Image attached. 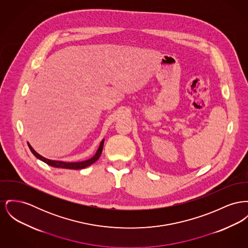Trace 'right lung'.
<instances>
[{"mask_svg": "<svg viewBox=\"0 0 248 248\" xmlns=\"http://www.w3.org/2000/svg\"><path fill=\"white\" fill-rule=\"evenodd\" d=\"M104 141H105V139H103L102 141L100 142V145L98 147L95 155L91 157L90 159H87L85 161H81V162H64V161H59V160H51V159H47L44 156L40 155L38 153H36L34 151V149L30 145L29 142H28V146H29L30 150L31 152L33 154V155L40 159L41 161L45 162L46 164L51 166V167H54V168H62V169H69V170H82L84 168H87L90 165L93 164L96 160H98V158L100 157L101 154H102L103 146H104Z\"/></svg>", "mask_w": 248, "mask_h": 248, "instance_id": "add662e5", "label": "right lung"}]
</instances>
